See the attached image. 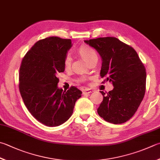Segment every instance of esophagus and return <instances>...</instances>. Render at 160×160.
<instances>
[{
    "label": "esophagus",
    "mask_w": 160,
    "mask_h": 160,
    "mask_svg": "<svg viewBox=\"0 0 160 160\" xmlns=\"http://www.w3.org/2000/svg\"><path fill=\"white\" fill-rule=\"evenodd\" d=\"M92 92V90H90V89H85V90H83V95H89L90 93H91Z\"/></svg>",
    "instance_id": "34e87169"
}]
</instances>
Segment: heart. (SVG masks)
Masks as SVG:
<instances>
[{
    "instance_id": "1",
    "label": "heart",
    "mask_w": 160,
    "mask_h": 160,
    "mask_svg": "<svg viewBox=\"0 0 160 160\" xmlns=\"http://www.w3.org/2000/svg\"><path fill=\"white\" fill-rule=\"evenodd\" d=\"M78 52L80 54V56L85 60L86 62L88 63L92 61L93 58H98L97 53H96L95 51L92 49V48L86 45H83L81 46ZM72 64V58L70 55H67L65 57L64 59V67L66 70H68L69 68H70Z\"/></svg>"
}]
</instances>
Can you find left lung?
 <instances>
[{
  "label": "left lung",
  "instance_id": "obj_1",
  "mask_svg": "<svg viewBox=\"0 0 160 160\" xmlns=\"http://www.w3.org/2000/svg\"><path fill=\"white\" fill-rule=\"evenodd\" d=\"M97 50L102 63V78L112 83L113 89L103 95L99 116L113 124L125 122L134 116L146 92V72L136 51L113 37L84 41Z\"/></svg>",
  "mask_w": 160,
  "mask_h": 160
}]
</instances>
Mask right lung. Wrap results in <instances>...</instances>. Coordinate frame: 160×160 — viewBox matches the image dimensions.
Returning a JSON list of instances; mask_svg holds the SVG:
<instances>
[{"instance_id":"right-lung-1","label":"right lung","mask_w":160,"mask_h":160,"mask_svg":"<svg viewBox=\"0 0 160 160\" xmlns=\"http://www.w3.org/2000/svg\"><path fill=\"white\" fill-rule=\"evenodd\" d=\"M70 39L49 37L38 41L23 57L19 69V91L29 112L48 127L67 121L82 92L74 86L58 88L57 74L65 70Z\"/></svg>"}]
</instances>
